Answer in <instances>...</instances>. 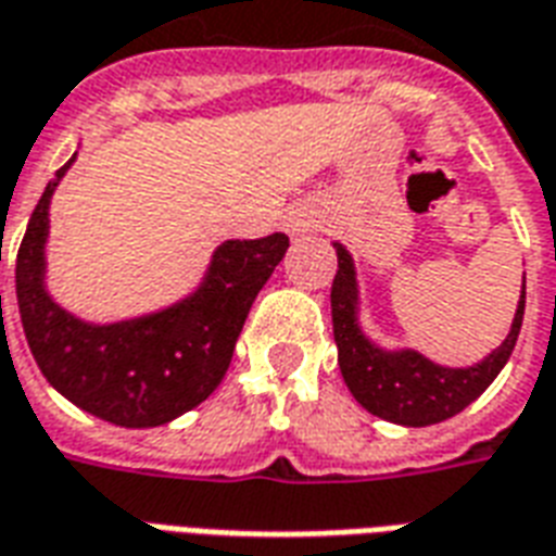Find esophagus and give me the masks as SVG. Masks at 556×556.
Returning <instances> with one entry per match:
<instances>
[{
	"label": "esophagus",
	"mask_w": 556,
	"mask_h": 556,
	"mask_svg": "<svg viewBox=\"0 0 556 556\" xmlns=\"http://www.w3.org/2000/svg\"><path fill=\"white\" fill-rule=\"evenodd\" d=\"M315 224H318V212H315V208H306V205L289 208V212L282 215V226H286L289 236H300V232H306V229Z\"/></svg>",
	"instance_id": "1"
}]
</instances>
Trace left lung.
I'll return each mask as SVG.
<instances>
[{
	"label": "left lung",
	"mask_w": 556,
	"mask_h": 556,
	"mask_svg": "<svg viewBox=\"0 0 556 556\" xmlns=\"http://www.w3.org/2000/svg\"><path fill=\"white\" fill-rule=\"evenodd\" d=\"M339 270L332 279V336L339 348V368L356 404L368 413L401 427H430L463 413L486 392L519 339L525 318V279L521 298L509 324L507 339L495 351L466 368H451L427 359L413 348H382L362 330L359 282L348 247L332 241Z\"/></svg>",
	"instance_id": "obj_1"
}]
</instances>
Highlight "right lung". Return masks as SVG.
Segmentation results:
<instances>
[{
	"instance_id": "add662e5",
	"label": "right lung",
	"mask_w": 556,
	"mask_h": 556,
	"mask_svg": "<svg viewBox=\"0 0 556 556\" xmlns=\"http://www.w3.org/2000/svg\"><path fill=\"white\" fill-rule=\"evenodd\" d=\"M61 167L31 212L16 253V303L37 368L85 413L131 430L170 425L215 392L247 312L289 250V236L224 241L191 294L135 318L85 320L47 289L49 203Z\"/></svg>"
}]
</instances>
